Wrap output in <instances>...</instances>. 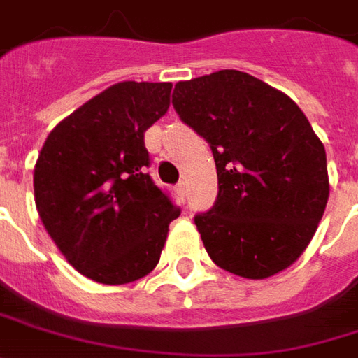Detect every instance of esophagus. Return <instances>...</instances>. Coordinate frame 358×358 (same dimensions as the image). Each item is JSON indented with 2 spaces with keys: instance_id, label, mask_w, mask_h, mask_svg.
<instances>
[{
  "instance_id": "1",
  "label": "esophagus",
  "mask_w": 358,
  "mask_h": 358,
  "mask_svg": "<svg viewBox=\"0 0 358 358\" xmlns=\"http://www.w3.org/2000/svg\"><path fill=\"white\" fill-rule=\"evenodd\" d=\"M175 193H177V199H179L181 203H185V201H187V183L181 181V183L175 187Z\"/></svg>"
}]
</instances>
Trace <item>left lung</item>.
<instances>
[{
	"instance_id": "1",
	"label": "left lung",
	"mask_w": 358,
	"mask_h": 358,
	"mask_svg": "<svg viewBox=\"0 0 358 358\" xmlns=\"http://www.w3.org/2000/svg\"><path fill=\"white\" fill-rule=\"evenodd\" d=\"M173 107L210 144L218 199L194 216L224 271L263 280L296 261L329 196L325 148L287 93L238 70L175 83Z\"/></svg>"
}]
</instances>
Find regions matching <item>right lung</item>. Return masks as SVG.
Here are the masks:
<instances>
[{
  "instance_id": "add662e5",
  "label": "right lung",
  "mask_w": 358,
  "mask_h": 358,
  "mask_svg": "<svg viewBox=\"0 0 358 358\" xmlns=\"http://www.w3.org/2000/svg\"><path fill=\"white\" fill-rule=\"evenodd\" d=\"M171 83L120 81L60 120L34 165V203L56 248L101 285L146 277L181 210L146 173L144 132L169 108Z\"/></svg>"
}]
</instances>
